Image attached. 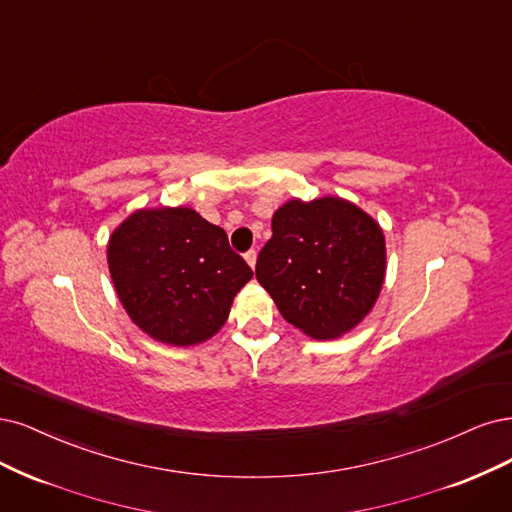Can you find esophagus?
I'll list each match as a JSON object with an SVG mask.
<instances>
[{
  "label": "esophagus",
  "mask_w": 512,
  "mask_h": 512,
  "mask_svg": "<svg viewBox=\"0 0 512 512\" xmlns=\"http://www.w3.org/2000/svg\"><path fill=\"white\" fill-rule=\"evenodd\" d=\"M244 259H246V263H249V266L255 270V263H257V253H255L253 249L244 255Z\"/></svg>",
  "instance_id": "obj_1"
}]
</instances>
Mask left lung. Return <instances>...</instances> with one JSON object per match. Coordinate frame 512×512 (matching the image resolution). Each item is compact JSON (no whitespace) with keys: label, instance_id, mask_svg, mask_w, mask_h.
Masks as SVG:
<instances>
[{"label":"left lung","instance_id":"obj_1","mask_svg":"<svg viewBox=\"0 0 512 512\" xmlns=\"http://www.w3.org/2000/svg\"><path fill=\"white\" fill-rule=\"evenodd\" d=\"M385 272L381 225L334 195L280 206L255 268L280 315L315 340L340 338L364 321Z\"/></svg>","mask_w":512,"mask_h":512}]
</instances>
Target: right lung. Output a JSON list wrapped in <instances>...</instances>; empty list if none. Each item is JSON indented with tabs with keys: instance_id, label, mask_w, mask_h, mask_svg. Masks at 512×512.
<instances>
[{
	"instance_id": "add662e5",
	"label": "right lung",
	"mask_w": 512,
	"mask_h": 512,
	"mask_svg": "<svg viewBox=\"0 0 512 512\" xmlns=\"http://www.w3.org/2000/svg\"><path fill=\"white\" fill-rule=\"evenodd\" d=\"M108 270L129 319L172 346L217 334L253 278L223 229L189 206L131 212L108 240Z\"/></svg>"
}]
</instances>
